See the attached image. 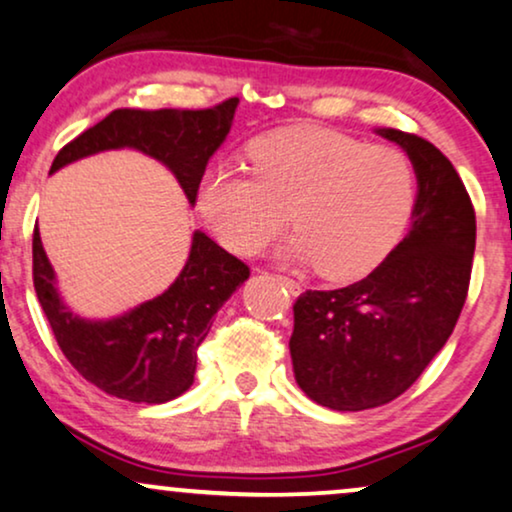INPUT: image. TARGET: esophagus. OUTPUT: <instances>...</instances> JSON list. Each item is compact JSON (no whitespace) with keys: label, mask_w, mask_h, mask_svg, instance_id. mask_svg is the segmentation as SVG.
Instances as JSON below:
<instances>
[{"label":"esophagus","mask_w":512,"mask_h":512,"mask_svg":"<svg viewBox=\"0 0 512 512\" xmlns=\"http://www.w3.org/2000/svg\"><path fill=\"white\" fill-rule=\"evenodd\" d=\"M276 278H278V281H281L283 286H286L293 295H300V293H302V286H300V283H297V281H293V278H288V276H276Z\"/></svg>","instance_id":"obj_1"}]
</instances>
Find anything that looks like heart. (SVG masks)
<instances>
[{
	"mask_svg": "<svg viewBox=\"0 0 512 512\" xmlns=\"http://www.w3.org/2000/svg\"><path fill=\"white\" fill-rule=\"evenodd\" d=\"M250 174L212 167L198 208L226 248L255 255L290 215L283 248L328 278L371 271L394 248L413 205L409 160L323 127H286L250 144Z\"/></svg>",
	"mask_w": 512,
	"mask_h": 512,
	"instance_id": "b5f03b06",
	"label": "heart"
}]
</instances>
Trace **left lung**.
Returning <instances> with one entry per match:
<instances>
[{
	"label": "left lung",
	"mask_w": 512,
	"mask_h": 512,
	"mask_svg": "<svg viewBox=\"0 0 512 512\" xmlns=\"http://www.w3.org/2000/svg\"><path fill=\"white\" fill-rule=\"evenodd\" d=\"M375 132L416 172L409 234L366 278L307 290L293 307L295 380L333 411L375 409L416 383L454 333L475 255V210L446 155L416 134Z\"/></svg>",
	"instance_id": "left-lung-1"
}]
</instances>
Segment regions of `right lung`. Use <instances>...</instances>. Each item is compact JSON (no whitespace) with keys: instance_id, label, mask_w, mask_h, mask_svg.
Wrapping results in <instances>:
<instances>
[{"instance_id":"right-lung-1","label":"right lung","mask_w":512,"mask_h":512,"mask_svg":"<svg viewBox=\"0 0 512 512\" xmlns=\"http://www.w3.org/2000/svg\"><path fill=\"white\" fill-rule=\"evenodd\" d=\"M238 99L205 111L118 108L58 151L49 174L101 151L134 148L163 163L191 205L208 160L234 125ZM250 269L193 231L189 260L163 295L113 319H84L63 302L40 229L32 234V281L58 347L84 380L118 399L165 404L193 385L196 349L219 307L248 281Z\"/></svg>"}]
</instances>
